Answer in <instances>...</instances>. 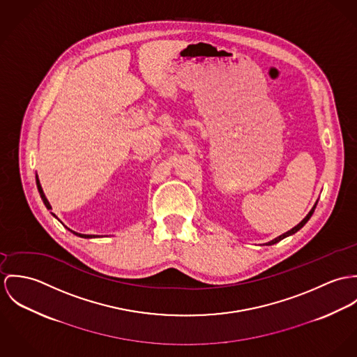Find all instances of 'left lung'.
Returning <instances> with one entry per match:
<instances>
[{
    "mask_svg": "<svg viewBox=\"0 0 357 357\" xmlns=\"http://www.w3.org/2000/svg\"><path fill=\"white\" fill-rule=\"evenodd\" d=\"M317 204H315V205H314V208H312V209H311V212H310V213H308V215H307V216H305V218H304V219H303V222H300V223H298V225H297V226H296V227H293V229H291V230H290V231H287V233H284V234H282V236H279V237L275 238V239H273V241H270V242H268V243H267V245H274V243H277V242H279V241H280V239H283V238L289 237V236H291V234H294V233H297V231H298V230H300V229H301V227H303V226H304V225H305V223H307V222H308V220H310V218H311V216H312V213H314V211H315V208H317Z\"/></svg>",
    "mask_w": 357,
    "mask_h": 357,
    "instance_id": "8db88e82",
    "label": "left lung"
}]
</instances>
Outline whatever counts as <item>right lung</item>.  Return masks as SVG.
I'll use <instances>...</instances> for the list:
<instances>
[{
	"label": "right lung",
	"instance_id": "1",
	"mask_svg": "<svg viewBox=\"0 0 357 357\" xmlns=\"http://www.w3.org/2000/svg\"><path fill=\"white\" fill-rule=\"evenodd\" d=\"M37 188H38V192H40V198H42V201H43V204H45V206L47 208V209H52V206H50V204H49V201H47V198L45 197V195H43V190H42V188H40V181H38V178H37ZM73 231V230H71ZM75 236H79L82 238H96L98 237V236H87V234H79V233H75V231H73Z\"/></svg>",
	"mask_w": 357,
	"mask_h": 357
}]
</instances>
